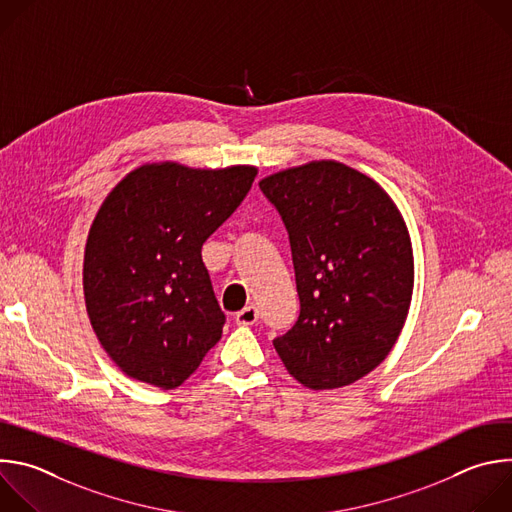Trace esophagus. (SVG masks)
<instances>
[{"label": "esophagus", "instance_id": "1", "mask_svg": "<svg viewBox=\"0 0 512 512\" xmlns=\"http://www.w3.org/2000/svg\"><path fill=\"white\" fill-rule=\"evenodd\" d=\"M259 320V310L255 306H245L241 312L235 314V322L239 326H253Z\"/></svg>", "mask_w": 512, "mask_h": 512}]
</instances>
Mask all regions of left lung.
Instances as JSON below:
<instances>
[{
  "label": "left lung",
  "mask_w": 512,
  "mask_h": 512,
  "mask_svg": "<svg viewBox=\"0 0 512 512\" xmlns=\"http://www.w3.org/2000/svg\"><path fill=\"white\" fill-rule=\"evenodd\" d=\"M289 235L300 318L273 346L308 389L346 387L387 358L413 291L403 216L369 176L322 160L259 182Z\"/></svg>",
  "instance_id": "left-lung-1"
}]
</instances>
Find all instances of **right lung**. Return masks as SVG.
<instances>
[{"label": "right lung", "instance_id": "add662e5", "mask_svg": "<svg viewBox=\"0 0 512 512\" xmlns=\"http://www.w3.org/2000/svg\"><path fill=\"white\" fill-rule=\"evenodd\" d=\"M255 176L253 166L145 164L101 204L85 247V304L101 346L127 377L176 389L221 340L225 312L202 245Z\"/></svg>", "mask_w": 512, "mask_h": 512}]
</instances>
